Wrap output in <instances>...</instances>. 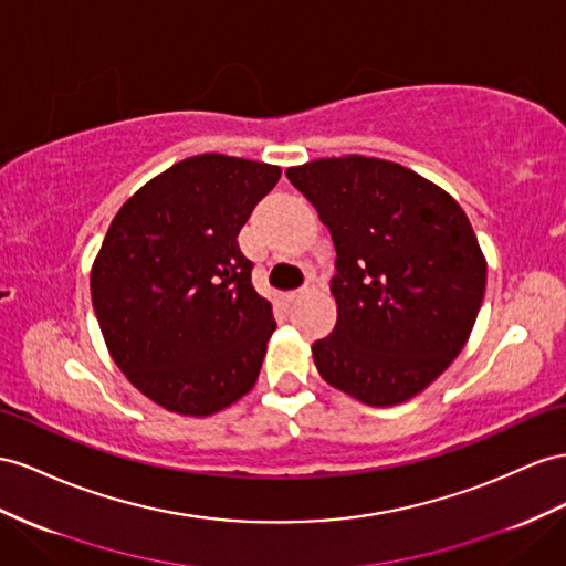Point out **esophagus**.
<instances>
[{
    "label": "esophagus",
    "instance_id": "esophagus-1",
    "mask_svg": "<svg viewBox=\"0 0 566 566\" xmlns=\"http://www.w3.org/2000/svg\"><path fill=\"white\" fill-rule=\"evenodd\" d=\"M313 289H315L313 284H303L301 289H294V292H289V298L294 301V298H298V296H306V294H311V292H313Z\"/></svg>",
    "mask_w": 566,
    "mask_h": 566
}]
</instances>
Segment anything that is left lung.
<instances>
[{"label": "left lung", "mask_w": 566, "mask_h": 566, "mask_svg": "<svg viewBox=\"0 0 566 566\" xmlns=\"http://www.w3.org/2000/svg\"><path fill=\"white\" fill-rule=\"evenodd\" d=\"M337 249V325L313 344L323 380L368 407L421 395L469 342L488 263L444 188L380 157L289 167Z\"/></svg>", "instance_id": "obj_1"}]
</instances>
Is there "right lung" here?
<instances>
[{
  "instance_id": "right-lung-1",
  "label": "right lung",
  "mask_w": 566,
  "mask_h": 566,
  "mask_svg": "<svg viewBox=\"0 0 566 566\" xmlns=\"http://www.w3.org/2000/svg\"><path fill=\"white\" fill-rule=\"evenodd\" d=\"M280 174L202 153L114 214L93 260V308L114 364L157 407L206 418L253 389L277 323L237 239Z\"/></svg>"
}]
</instances>
